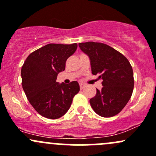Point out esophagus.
I'll return each instance as SVG.
<instances>
[{"instance_id": "1", "label": "esophagus", "mask_w": 156, "mask_h": 156, "mask_svg": "<svg viewBox=\"0 0 156 156\" xmlns=\"http://www.w3.org/2000/svg\"><path fill=\"white\" fill-rule=\"evenodd\" d=\"M85 84H83V83H80V89H83V88H85Z\"/></svg>"}]
</instances>
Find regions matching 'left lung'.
I'll use <instances>...</instances> for the list:
<instances>
[{
  "mask_svg": "<svg viewBox=\"0 0 156 156\" xmlns=\"http://www.w3.org/2000/svg\"><path fill=\"white\" fill-rule=\"evenodd\" d=\"M79 47L89 56L91 73L102 80V89H97L96 95L90 99L92 108L103 118L118 115L133 91L132 65L122 53L103 43L88 41L80 43Z\"/></svg>",
  "mask_w": 156,
  "mask_h": 156,
  "instance_id": "8db88e82",
  "label": "left lung"
}]
</instances>
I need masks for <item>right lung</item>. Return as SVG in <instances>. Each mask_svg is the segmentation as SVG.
<instances>
[{
	"mask_svg": "<svg viewBox=\"0 0 156 156\" xmlns=\"http://www.w3.org/2000/svg\"><path fill=\"white\" fill-rule=\"evenodd\" d=\"M76 48V43L48 44L31 53L22 65L21 85L25 94L34 109L44 118L57 119L63 116L80 91L76 81L68 85L56 81Z\"/></svg>",
	"mask_w": 156,
	"mask_h": 156,
	"instance_id": "add662e5",
	"label": "right lung"
}]
</instances>
